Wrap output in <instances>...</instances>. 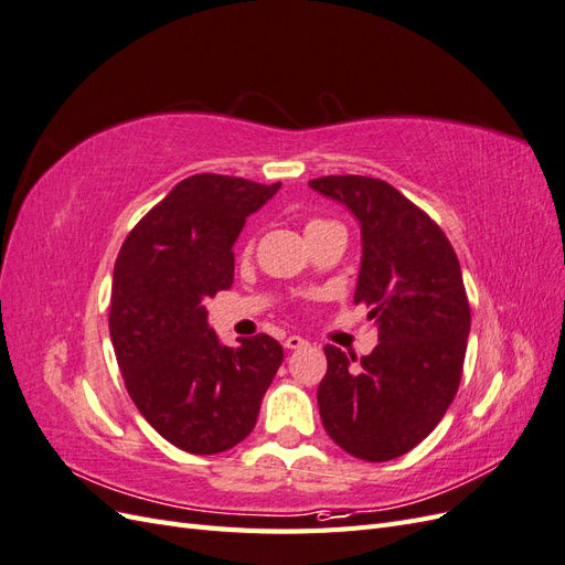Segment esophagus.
Instances as JSON below:
<instances>
[{"label": "esophagus", "instance_id": "1", "mask_svg": "<svg viewBox=\"0 0 565 565\" xmlns=\"http://www.w3.org/2000/svg\"><path fill=\"white\" fill-rule=\"evenodd\" d=\"M303 347H309V341H306L303 337H299V334H289L287 339H285V349H303Z\"/></svg>", "mask_w": 565, "mask_h": 565}]
</instances>
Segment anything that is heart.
<instances>
[{"label":"heart","mask_w":565,"mask_h":565,"mask_svg":"<svg viewBox=\"0 0 565 565\" xmlns=\"http://www.w3.org/2000/svg\"><path fill=\"white\" fill-rule=\"evenodd\" d=\"M313 224H320V221H318V218H313V221H309V226H313Z\"/></svg>","instance_id":"heart-1"}]
</instances>
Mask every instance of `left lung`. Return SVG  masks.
<instances>
[{
	"mask_svg": "<svg viewBox=\"0 0 565 565\" xmlns=\"http://www.w3.org/2000/svg\"><path fill=\"white\" fill-rule=\"evenodd\" d=\"M309 185L361 221L353 301L380 324L377 349L358 365L353 353L324 347L322 426L358 459L401 457L436 429L459 388L471 311L457 254L436 221L382 179L320 177Z\"/></svg>",
	"mask_w": 565,
	"mask_h": 565,
	"instance_id": "1",
	"label": "left lung"
}]
</instances>
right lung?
Returning a JSON list of instances; mask_svg holds the SVG:
<instances>
[{
	"label": "right lung",
	"mask_w": 565,
	"mask_h": 565,
	"mask_svg": "<svg viewBox=\"0 0 565 565\" xmlns=\"http://www.w3.org/2000/svg\"><path fill=\"white\" fill-rule=\"evenodd\" d=\"M280 183L195 174L172 188L117 254L110 339L134 405L172 446L216 455L245 440L282 363L268 334L221 347L204 301L233 285V245Z\"/></svg>",
	"instance_id": "add662e5"
}]
</instances>
